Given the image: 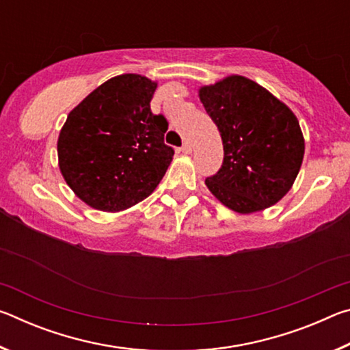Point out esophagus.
Masks as SVG:
<instances>
[{
  "mask_svg": "<svg viewBox=\"0 0 350 350\" xmlns=\"http://www.w3.org/2000/svg\"><path fill=\"white\" fill-rule=\"evenodd\" d=\"M180 151L183 152V154H191V151H193V148H191V145L188 144V142H185V144L182 145V148H180Z\"/></svg>",
  "mask_w": 350,
  "mask_h": 350,
  "instance_id": "34e87169",
  "label": "esophagus"
}]
</instances>
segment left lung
Instances as JSON below:
<instances>
[{
    "label": "left lung",
    "mask_w": 350,
    "mask_h": 350,
    "mask_svg": "<svg viewBox=\"0 0 350 350\" xmlns=\"http://www.w3.org/2000/svg\"><path fill=\"white\" fill-rule=\"evenodd\" d=\"M224 144V162L205 185L239 215L275 205L293 187L304 159V135L293 111L244 75L199 88Z\"/></svg>",
    "instance_id": "8db88e82"
}]
</instances>
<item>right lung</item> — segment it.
Returning <instances> with one entry per match:
<instances>
[{
  "mask_svg": "<svg viewBox=\"0 0 350 350\" xmlns=\"http://www.w3.org/2000/svg\"><path fill=\"white\" fill-rule=\"evenodd\" d=\"M156 88L145 75H116L68 114L57 140L58 168L91 208H131L167 173L174 151L163 142L167 120L150 109Z\"/></svg>",
  "mask_w": 350,
  "mask_h": 350,
  "instance_id": "right-lung-1",
  "label": "right lung"
}]
</instances>
